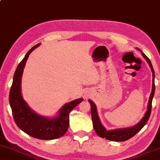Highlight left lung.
<instances>
[{
  "instance_id": "left-lung-1",
  "label": "left lung",
  "mask_w": 160,
  "mask_h": 160,
  "mask_svg": "<svg viewBox=\"0 0 160 160\" xmlns=\"http://www.w3.org/2000/svg\"><path fill=\"white\" fill-rule=\"evenodd\" d=\"M141 51V50L138 49ZM141 54L143 56L144 58L147 60L148 63L152 70V92H151L149 101H148V108L147 111L145 112L144 117H142V119L140 121L138 124L135 126L128 128H117V129L114 130H106V128L102 125L98 115L96 106L95 103L91 100H88V102L91 104V117H92V121H93V125L94 130L96 133L101 138H105V139L110 140V141H125L127 140H128L131 138H132L133 136L138 132L139 131L141 130V128L144 127V126L147 124L148 119L150 118V113H151V109H152V101L154 97V94H155V72H154L153 67L150 59L148 58L146 55H145L142 51Z\"/></svg>"
}]
</instances>
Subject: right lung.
<instances>
[{"label": "right lung", "instance_id": "obj_1", "mask_svg": "<svg viewBox=\"0 0 160 160\" xmlns=\"http://www.w3.org/2000/svg\"><path fill=\"white\" fill-rule=\"evenodd\" d=\"M40 43L31 48L17 67L11 86L9 102L14 120L18 127L28 135L41 140H53L64 136L69 128V113L83 101L79 98L66 103L55 118L39 115L31 109L22 96L21 81L22 73L29 55Z\"/></svg>", "mask_w": 160, "mask_h": 160}]
</instances>
